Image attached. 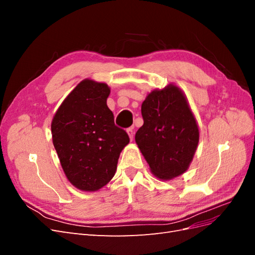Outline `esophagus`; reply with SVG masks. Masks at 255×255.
I'll list each match as a JSON object with an SVG mask.
<instances>
[{"label": "esophagus", "mask_w": 255, "mask_h": 255, "mask_svg": "<svg viewBox=\"0 0 255 255\" xmlns=\"http://www.w3.org/2000/svg\"><path fill=\"white\" fill-rule=\"evenodd\" d=\"M127 132H128V136H129V139L133 140V137H134V128H128Z\"/></svg>", "instance_id": "34e87169"}]
</instances>
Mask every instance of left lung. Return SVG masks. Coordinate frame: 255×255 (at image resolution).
I'll list each match as a JSON object with an SVG mask.
<instances>
[{
  "label": "left lung",
  "instance_id": "8db88e82",
  "mask_svg": "<svg viewBox=\"0 0 255 255\" xmlns=\"http://www.w3.org/2000/svg\"><path fill=\"white\" fill-rule=\"evenodd\" d=\"M143 126L135 141L150 171L172 180L189 168L199 143V127L188 100L174 84L154 89L141 104Z\"/></svg>",
  "mask_w": 255,
  "mask_h": 255
}]
</instances>
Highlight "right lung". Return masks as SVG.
I'll return each mask as SVG.
<instances>
[{"mask_svg": "<svg viewBox=\"0 0 255 255\" xmlns=\"http://www.w3.org/2000/svg\"><path fill=\"white\" fill-rule=\"evenodd\" d=\"M107 84L85 79L69 94L54 115L52 140L68 181L83 191H97L117 170L121 151L129 142L115 126L106 104Z\"/></svg>", "mask_w": 255, "mask_h": 255, "instance_id": "add662e5", "label": "right lung"}]
</instances>
